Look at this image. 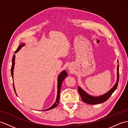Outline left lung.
I'll return each mask as SVG.
<instances>
[{
	"label": "left lung",
	"instance_id": "left-lung-1",
	"mask_svg": "<svg viewBox=\"0 0 128 128\" xmlns=\"http://www.w3.org/2000/svg\"><path fill=\"white\" fill-rule=\"evenodd\" d=\"M117 62L118 63V61L117 60ZM117 82L116 84L114 86V87L111 90L106 93L105 94L100 96H92L88 94L86 92H85L84 90L78 86V91L79 94L81 96V98L82 99V100L89 104L94 105V104H100L107 100L110 97V96L114 92V91L116 90L117 88L118 81H119V65L117 66Z\"/></svg>",
	"mask_w": 128,
	"mask_h": 128
}]
</instances>
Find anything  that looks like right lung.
<instances>
[{
    "label": "right lung",
    "instance_id": "1",
    "mask_svg": "<svg viewBox=\"0 0 128 128\" xmlns=\"http://www.w3.org/2000/svg\"><path fill=\"white\" fill-rule=\"evenodd\" d=\"M25 45L24 43H22L20 44L18 48H17V49L16 50V51L15 52V54L17 53V52L20 50V48L23 46ZM15 55H14L13 58H12V66H11V76L12 78L14 77V64H15ZM67 76V73L66 72V70H63L62 72L59 74V76H58V92H57V97H56V102H54V104L52 105L50 108H49L48 109H46L45 110H51L52 108H55L56 106L58 105V104L59 102V99H60V90H61V88L62 86V83L63 82V81L64 80V79L66 78ZM13 86H14V91L16 94V90H15V88H14V84L13 83Z\"/></svg>",
    "mask_w": 128,
    "mask_h": 128
}]
</instances>
